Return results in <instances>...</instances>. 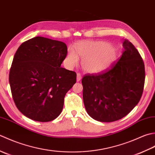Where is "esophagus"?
<instances>
[{
	"label": "esophagus",
	"mask_w": 155,
	"mask_h": 155,
	"mask_svg": "<svg viewBox=\"0 0 155 155\" xmlns=\"http://www.w3.org/2000/svg\"><path fill=\"white\" fill-rule=\"evenodd\" d=\"M81 79V74L78 73V74H77V81H80Z\"/></svg>",
	"instance_id": "obj_1"
}]
</instances>
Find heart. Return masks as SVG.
Here are the masks:
<instances>
[{
  "label": "heart",
  "instance_id": "1",
  "mask_svg": "<svg viewBox=\"0 0 155 155\" xmlns=\"http://www.w3.org/2000/svg\"><path fill=\"white\" fill-rule=\"evenodd\" d=\"M116 50L108 43L96 41H81L74 46V51L70 49L67 61L74 65L78 58L82 59L81 68L88 73H98L110 67L116 59Z\"/></svg>",
  "mask_w": 155,
  "mask_h": 155
}]
</instances>
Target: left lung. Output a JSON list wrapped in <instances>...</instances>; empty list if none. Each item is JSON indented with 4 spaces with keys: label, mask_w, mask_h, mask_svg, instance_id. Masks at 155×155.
Listing matches in <instances>:
<instances>
[{
    "label": "left lung",
    "mask_w": 155,
    "mask_h": 155,
    "mask_svg": "<svg viewBox=\"0 0 155 155\" xmlns=\"http://www.w3.org/2000/svg\"><path fill=\"white\" fill-rule=\"evenodd\" d=\"M122 56L108 70L87 74L81 80L83 100L88 114L96 120H118L137 105L143 92L145 69L143 58L124 39Z\"/></svg>",
    "instance_id": "left-lung-1"
}]
</instances>
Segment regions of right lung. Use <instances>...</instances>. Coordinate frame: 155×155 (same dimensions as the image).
Segmentation results:
<instances>
[{"instance_id":"obj_1","label":"right lung","mask_w":155,"mask_h":155,"mask_svg":"<svg viewBox=\"0 0 155 155\" xmlns=\"http://www.w3.org/2000/svg\"><path fill=\"white\" fill-rule=\"evenodd\" d=\"M67 53L65 43L42 37L26 41L16 51L9 84L16 106L27 118L49 122L61 114L77 76L61 68Z\"/></svg>"}]
</instances>
